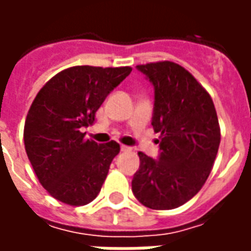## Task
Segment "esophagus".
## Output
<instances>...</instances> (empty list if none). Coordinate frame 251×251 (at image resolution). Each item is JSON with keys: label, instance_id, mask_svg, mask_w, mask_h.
<instances>
[{"label": "esophagus", "instance_id": "obj_1", "mask_svg": "<svg viewBox=\"0 0 251 251\" xmlns=\"http://www.w3.org/2000/svg\"><path fill=\"white\" fill-rule=\"evenodd\" d=\"M130 147H125V145H121V152H130Z\"/></svg>", "mask_w": 251, "mask_h": 251}]
</instances>
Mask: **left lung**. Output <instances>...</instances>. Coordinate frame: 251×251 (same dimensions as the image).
I'll use <instances>...</instances> for the list:
<instances>
[{"mask_svg": "<svg viewBox=\"0 0 251 251\" xmlns=\"http://www.w3.org/2000/svg\"><path fill=\"white\" fill-rule=\"evenodd\" d=\"M154 88L152 126L161 133L157 158L140 152L131 191L152 210L192 199L215 161L221 130L212 99L185 68L172 62L137 66Z\"/></svg>", "mask_w": 251, "mask_h": 251, "instance_id": "1", "label": "left lung"}]
</instances>
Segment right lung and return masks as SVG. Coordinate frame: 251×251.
<instances>
[{
    "instance_id": "right-lung-1",
    "label": "right lung",
    "mask_w": 251,
    "mask_h": 251,
    "mask_svg": "<svg viewBox=\"0 0 251 251\" xmlns=\"http://www.w3.org/2000/svg\"><path fill=\"white\" fill-rule=\"evenodd\" d=\"M130 72V67H71L36 95L25 121V151L39 181L55 199L84 205L99 194L120 145L84 140L82 130Z\"/></svg>"
}]
</instances>
